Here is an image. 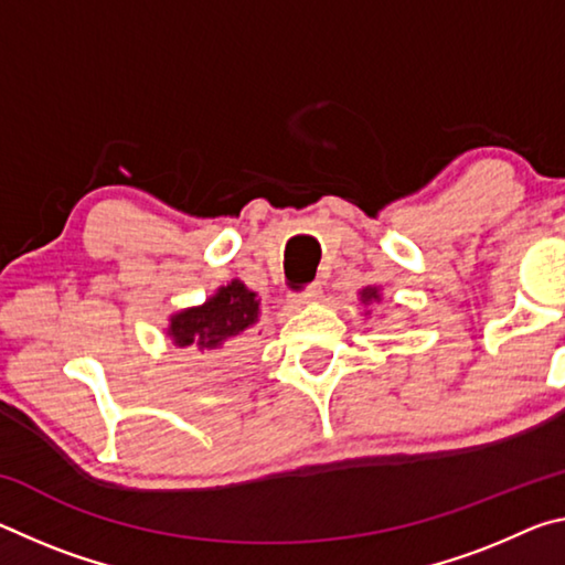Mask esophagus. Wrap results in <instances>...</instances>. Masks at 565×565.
<instances>
[{
    "mask_svg": "<svg viewBox=\"0 0 565 565\" xmlns=\"http://www.w3.org/2000/svg\"><path fill=\"white\" fill-rule=\"evenodd\" d=\"M321 294H323V289H321V284H311L309 289H306L303 294H299L294 299V303L296 306H306V303H313V301H319L321 299Z\"/></svg>",
    "mask_w": 565,
    "mask_h": 565,
    "instance_id": "obj_1",
    "label": "esophagus"
}]
</instances>
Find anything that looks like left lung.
<instances>
[{
  "mask_svg": "<svg viewBox=\"0 0 565 565\" xmlns=\"http://www.w3.org/2000/svg\"><path fill=\"white\" fill-rule=\"evenodd\" d=\"M359 294H361V303H371V301H379L381 299V294H379L376 286H366V289H361Z\"/></svg>",
  "mask_w": 565,
  "mask_h": 565,
  "instance_id": "left-lung-1",
  "label": "left lung"
}]
</instances>
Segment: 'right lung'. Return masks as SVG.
I'll return each mask as SVG.
<instances>
[{"instance_id": "1", "label": "right lung", "mask_w": 565, "mask_h": 565, "mask_svg": "<svg viewBox=\"0 0 565 565\" xmlns=\"http://www.w3.org/2000/svg\"><path fill=\"white\" fill-rule=\"evenodd\" d=\"M259 321V299L246 289L244 281L232 279L218 286L202 306L177 311L169 319L167 337L179 349H196L202 353L222 351L236 343Z\"/></svg>"}]
</instances>
